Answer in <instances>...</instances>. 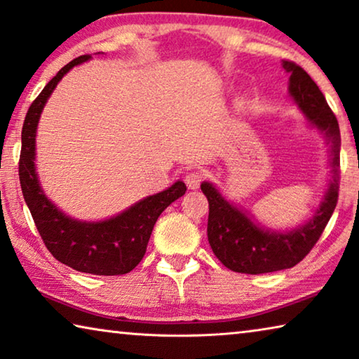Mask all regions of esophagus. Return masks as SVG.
<instances>
[{
    "instance_id": "esophagus-1",
    "label": "esophagus",
    "mask_w": 359,
    "mask_h": 359,
    "mask_svg": "<svg viewBox=\"0 0 359 359\" xmlns=\"http://www.w3.org/2000/svg\"><path fill=\"white\" fill-rule=\"evenodd\" d=\"M203 177H205V174H203L201 170H190V172L185 175V184L189 189H196V187H200L203 182Z\"/></svg>"
}]
</instances>
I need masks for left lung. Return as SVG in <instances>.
I'll list each match as a JSON object with an SVG mask.
<instances>
[{"mask_svg":"<svg viewBox=\"0 0 359 359\" xmlns=\"http://www.w3.org/2000/svg\"><path fill=\"white\" fill-rule=\"evenodd\" d=\"M290 74V95L306 119L324 133L330 145L332 179L324 200L313 219L290 232H274L256 226L247 214L232 206L214 189L203 182L201 190L210 203L208 240L212 253L231 271L242 274H264L288 269L298 264L324 232L339 201L340 187V128L323 92L303 67L293 61H282Z\"/></svg>","mask_w":359,"mask_h":359,"instance_id":"8db88e82","label":"left lung"}]
</instances>
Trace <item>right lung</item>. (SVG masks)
Returning a JSON list of instances; mask_svg holds the SVG:
<instances>
[{
    "mask_svg": "<svg viewBox=\"0 0 359 359\" xmlns=\"http://www.w3.org/2000/svg\"><path fill=\"white\" fill-rule=\"evenodd\" d=\"M90 57L83 55L66 64L30 104L22 126L19 180L43 243L60 263L87 274L121 276L140 263L159 214L184 195L187 187L184 182H175L161 194L143 198L124 212L100 222H82L66 216L43 194L34 163L35 133L43 106L57 82Z\"/></svg>",
    "mask_w": 359,
    "mask_h": 359,
    "instance_id": "add662e5",
    "label": "right lung"
}]
</instances>
